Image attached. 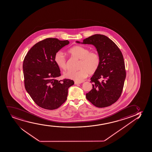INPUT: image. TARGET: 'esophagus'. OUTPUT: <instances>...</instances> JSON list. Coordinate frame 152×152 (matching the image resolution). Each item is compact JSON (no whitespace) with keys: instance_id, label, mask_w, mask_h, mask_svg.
<instances>
[{"instance_id":"obj_1","label":"esophagus","mask_w":152,"mask_h":152,"mask_svg":"<svg viewBox=\"0 0 152 152\" xmlns=\"http://www.w3.org/2000/svg\"><path fill=\"white\" fill-rule=\"evenodd\" d=\"M81 83H82V82H76V81L75 82V85L79 84H81Z\"/></svg>"}]
</instances>
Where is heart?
<instances>
[{"mask_svg": "<svg viewBox=\"0 0 152 152\" xmlns=\"http://www.w3.org/2000/svg\"><path fill=\"white\" fill-rule=\"evenodd\" d=\"M68 52L72 56L80 60L78 65L79 70L66 71L64 75L66 78L81 82L88 74L92 75L96 73L100 67L101 58L99 53L96 51H90L88 48L77 45L70 48ZM54 61L60 69H66V59L63 52L58 51L56 53Z\"/></svg>", "mask_w": 152, "mask_h": 152, "instance_id": "obj_1", "label": "heart"}]
</instances>
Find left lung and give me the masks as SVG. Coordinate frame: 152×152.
I'll return each instance as SVG.
<instances>
[{
  "label": "left lung",
  "instance_id": "8db88e82",
  "mask_svg": "<svg viewBox=\"0 0 152 152\" xmlns=\"http://www.w3.org/2000/svg\"><path fill=\"white\" fill-rule=\"evenodd\" d=\"M81 43L94 45L101 58L100 67L91 77L93 88L86 94V99L97 107L112 105L121 96L126 77L121 50L104 35H93Z\"/></svg>",
  "mask_w": 152,
  "mask_h": 152
}]
</instances>
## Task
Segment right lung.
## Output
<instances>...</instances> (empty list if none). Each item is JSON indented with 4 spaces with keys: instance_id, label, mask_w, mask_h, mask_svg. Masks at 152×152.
Returning <instances> with one entry per match:
<instances>
[{
    "instance_id": "add662e5",
    "label": "right lung",
    "mask_w": 152,
    "mask_h": 152,
    "mask_svg": "<svg viewBox=\"0 0 152 152\" xmlns=\"http://www.w3.org/2000/svg\"><path fill=\"white\" fill-rule=\"evenodd\" d=\"M69 43L68 40L47 38L35 44L25 57L23 68L26 90L42 108L53 110L60 107L67 100L68 89L75 83L70 79H56L61 74L54 56Z\"/></svg>"
}]
</instances>
